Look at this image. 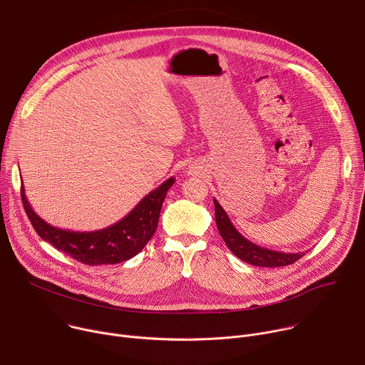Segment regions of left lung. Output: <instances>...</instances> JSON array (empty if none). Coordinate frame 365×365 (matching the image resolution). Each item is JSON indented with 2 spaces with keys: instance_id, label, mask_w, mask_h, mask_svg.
Wrapping results in <instances>:
<instances>
[{
  "instance_id": "left-lung-1",
  "label": "left lung",
  "mask_w": 365,
  "mask_h": 365,
  "mask_svg": "<svg viewBox=\"0 0 365 365\" xmlns=\"http://www.w3.org/2000/svg\"><path fill=\"white\" fill-rule=\"evenodd\" d=\"M215 205V221L218 231L225 241L227 247L242 262L258 266V267H282L293 264L304 252H282L273 251L264 247H259L245 237H242L238 230L231 222L230 217L224 211V207L220 205L217 199H214Z\"/></svg>"
}]
</instances>
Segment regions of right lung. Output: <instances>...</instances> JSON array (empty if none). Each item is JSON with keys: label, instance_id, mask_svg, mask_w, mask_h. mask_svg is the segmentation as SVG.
<instances>
[{"label": "right lung", "instance_id": "add662e5", "mask_svg": "<svg viewBox=\"0 0 365 365\" xmlns=\"http://www.w3.org/2000/svg\"><path fill=\"white\" fill-rule=\"evenodd\" d=\"M173 183L175 178L168 179L145 195L123 220L96 231H69L47 224L33 211L24 186H21V200L33 228L41 240L88 266L117 264L137 255L151 240L159 224L163 200Z\"/></svg>", "mask_w": 365, "mask_h": 365}]
</instances>
